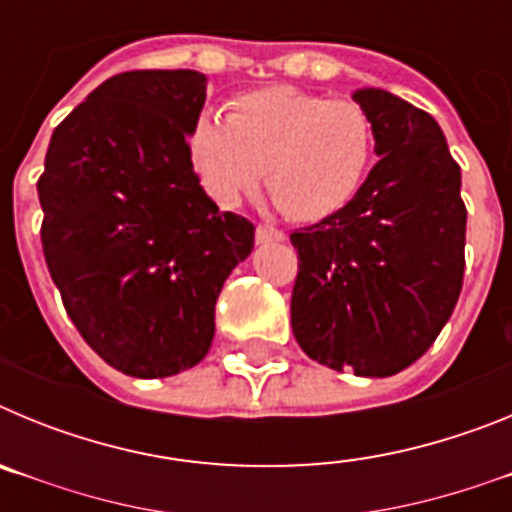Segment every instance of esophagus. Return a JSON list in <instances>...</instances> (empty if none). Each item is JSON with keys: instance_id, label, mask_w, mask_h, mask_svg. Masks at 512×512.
<instances>
[{"instance_id": "34e87169", "label": "esophagus", "mask_w": 512, "mask_h": 512, "mask_svg": "<svg viewBox=\"0 0 512 512\" xmlns=\"http://www.w3.org/2000/svg\"><path fill=\"white\" fill-rule=\"evenodd\" d=\"M274 241H284L282 230L271 228V225H259V228H256V243H274Z\"/></svg>"}]
</instances>
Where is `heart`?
I'll list each match as a JSON object with an SVG mask.
<instances>
[{
  "label": "heart",
  "instance_id": "obj_1",
  "mask_svg": "<svg viewBox=\"0 0 512 512\" xmlns=\"http://www.w3.org/2000/svg\"><path fill=\"white\" fill-rule=\"evenodd\" d=\"M194 169L220 205L235 207L261 184L292 220L341 210L374 158V125L348 99L264 87L230 102L228 120L202 115L189 138Z\"/></svg>",
  "mask_w": 512,
  "mask_h": 512
}]
</instances>
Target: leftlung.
<instances>
[{
    "label": "left lung",
    "mask_w": 512,
    "mask_h": 512,
    "mask_svg": "<svg viewBox=\"0 0 512 512\" xmlns=\"http://www.w3.org/2000/svg\"><path fill=\"white\" fill-rule=\"evenodd\" d=\"M354 102L379 161L338 212L289 235L297 248L292 330L310 359L392 377L433 346L464 282L461 169L428 112L384 89Z\"/></svg>",
    "instance_id": "left-lung-1"
}]
</instances>
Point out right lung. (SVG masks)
Segmentation results:
<instances>
[{"label": "right lung", "instance_id": "right-lung-1", "mask_svg": "<svg viewBox=\"0 0 512 512\" xmlns=\"http://www.w3.org/2000/svg\"><path fill=\"white\" fill-rule=\"evenodd\" d=\"M207 76L125 71L53 130L38 179L45 264L81 338L117 372L174 377L207 356L215 302L253 223L194 174Z\"/></svg>", "mask_w": 512, "mask_h": 512}]
</instances>
